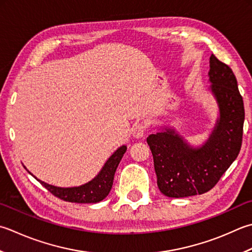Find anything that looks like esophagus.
<instances>
[{"mask_svg": "<svg viewBox=\"0 0 252 252\" xmlns=\"http://www.w3.org/2000/svg\"><path fill=\"white\" fill-rule=\"evenodd\" d=\"M145 126L142 125V123H139V125H136L134 126V129H133L132 131V135L133 137H135V139H141V137H143V135H144L145 133Z\"/></svg>", "mask_w": 252, "mask_h": 252, "instance_id": "34e87169", "label": "esophagus"}]
</instances>
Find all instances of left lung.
I'll return each instance as SVG.
<instances>
[{"label": "left lung", "instance_id": "left-lung-1", "mask_svg": "<svg viewBox=\"0 0 252 252\" xmlns=\"http://www.w3.org/2000/svg\"><path fill=\"white\" fill-rule=\"evenodd\" d=\"M209 91L219 107V117L209 139L190 145L174 127L160 126L147 137L157 186L169 198H186L210 191L239 154L245 108L231 68L214 54L210 57Z\"/></svg>", "mask_w": 252, "mask_h": 252}]
</instances>
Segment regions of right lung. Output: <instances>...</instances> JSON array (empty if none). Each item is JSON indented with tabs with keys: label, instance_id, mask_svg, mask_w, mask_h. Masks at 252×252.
I'll list each match as a JSON object with an SVG mask.
<instances>
[{
	"label": "right lung",
	"instance_id": "right-lung-1",
	"mask_svg": "<svg viewBox=\"0 0 252 252\" xmlns=\"http://www.w3.org/2000/svg\"><path fill=\"white\" fill-rule=\"evenodd\" d=\"M126 151V145L120 146L119 149L108 158V160L105 162V165L102 166L101 170L98 172V175L95 178L78 187L62 188V187L49 185L47 182L36 178L29 170L27 171L34 179H37L40 182L44 188L50 191L54 196L60 198L63 201L73 202V203H97V202L102 201L108 194H109V192L112 188L113 177H115L117 167L119 165V162ZM25 168H26V167H25Z\"/></svg>",
	"mask_w": 252,
	"mask_h": 252
}]
</instances>
